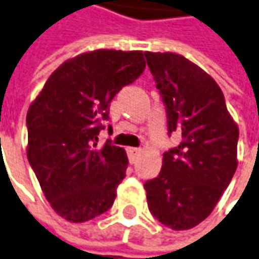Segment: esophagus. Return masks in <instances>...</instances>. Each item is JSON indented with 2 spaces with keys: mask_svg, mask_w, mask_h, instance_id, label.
I'll list each match as a JSON object with an SVG mask.
<instances>
[{
  "mask_svg": "<svg viewBox=\"0 0 259 259\" xmlns=\"http://www.w3.org/2000/svg\"><path fill=\"white\" fill-rule=\"evenodd\" d=\"M139 154H141V149L139 148H127V155H129L130 161L135 160Z\"/></svg>",
  "mask_w": 259,
  "mask_h": 259,
  "instance_id": "1",
  "label": "esophagus"
}]
</instances>
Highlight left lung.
I'll use <instances>...</instances> for the list:
<instances>
[{
    "instance_id": "8db88e82",
    "label": "left lung",
    "mask_w": 259,
    "mask_h": 259,
    "mask_svg": "<svg viewBox=\"0 0 259 259\" xmlns=\"http://www.w3.org/2000/svg\"><path fill=\"white\" fill-rule=\"evenodd\" d=\"M167 113L168 136L180 144L162 155L160 175L144 185L151 214L173 230L204 221L237 167L239 129L226 99L201 67L183 55L145 53Z\"/></svg>"
}]
</instances>
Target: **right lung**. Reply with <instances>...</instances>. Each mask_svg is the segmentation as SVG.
<instances>
[{
  "label": "right lung",
  "instance_id": "add662e5",
  "mask_svg": "<svg viewBox=\"0 0 259 259\" xmlns=\"http://www.w3.org/2000/svg\"><path fill=\"white\" fill-rule=\"evenodd\" d=\"M144 70L141 51L80 54L55 70L32 102L26 117L27 160L63 219L83 223L114 204L129 160L110 139L98 148V135L115 94Z\"/></svg>",
  "mask_w": 259,
  "mask_h": 259
}]
</instances>
